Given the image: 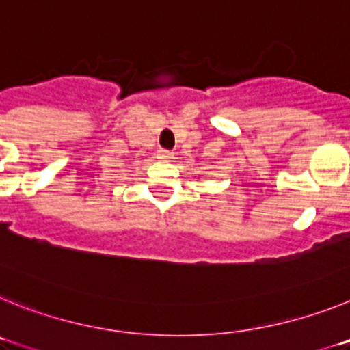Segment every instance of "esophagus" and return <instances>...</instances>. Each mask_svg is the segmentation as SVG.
Listing matches in <instances>:
<instances>
[{"label":"esophagus","mask_w":350,"mask_h":350,"mask_svg":"<svg viewBox=\"0 0 350 350\" xmlns=\"http://www.w3.org/2000/svg\"><path fill=\"white\" fill-rule=\"evenodd\" d=\"M157 157L163 161H170L173 157V154L170 152L168 148H159V150H157Z\"/></svg>","instance_id":"1"}]
</instances>
